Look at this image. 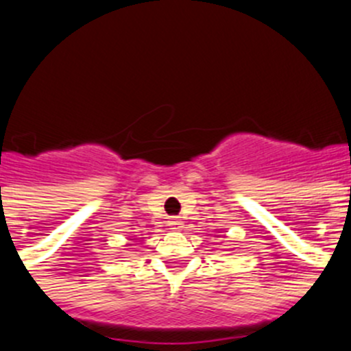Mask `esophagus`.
Here are the masks:
<instances>
[{"label":"esophagus","mask_w":351,"mask_h":351,"mask_svg":"<svg viewBox=\"0 0 351 351\" xmlns=\"http://www.w3.org/2000/svg\"><path fill=\"white\" fill-rule=\"evenodd\" d=\"M169 227H171V230H182L183 228V221H180V220H176V218H173L171 221H169Z\"/></svg>","instance_id":"esophagus-1"}]
</instances>
